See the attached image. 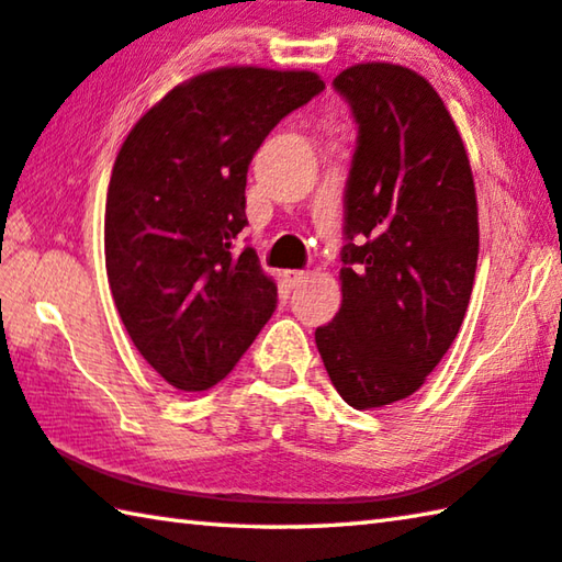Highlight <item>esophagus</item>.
<instances>
[{
  "label": "esophagus",
  "mask_w": 562,
  "mask_h": 562,
  "mask_svg": "<svg viewBox=\"0 0 562 562\" xmlns=\"http://www.w3.org/2000/svg\"><path fill=\"white\" fill-rule=\"evenodd\" d=\"M281 279H283V283H286L289 289H299L301 283L308 279V271H301V269H289V271H283V273H281Z\"/></svg>",
  "instance_id": "1"
}]
</instances>
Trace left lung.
Returning a JSON list of instances; mask_svg holds the SVG:
<instances>
[{
  "label": "left lung",
  "instance_id": "8db88e82",
  "mask_svg": "<svg viewBox=\"0 0 562 562\" xmlns=\"http://www.w3.org/2000/svg\"><path fill=\"white\" fill-rule=\"evenodd\" d=\"M358 123L342 224V303L316 346L356 409L409 397L464 323L479 261L474 177L427 78L358 64L333 78Z\"/></svg>",
  "mask_w": 562,
  "mask_h": 562
}]
</instances>
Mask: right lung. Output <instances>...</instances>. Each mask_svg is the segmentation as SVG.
Wrapping results in <instances>:
<instances>
[{"label": "right lung", "instance_id": "right-lung-1", "mask_svg": "<svg viewBox=\"0 0 562 562\" xmlns=\"http://www.w3.org/2000/svg\"><path fill=\"white\" fill-rule=\"evenodd\" d=\"M323 88L311 71L216 68L172 88L115 157L108 283L133 346L177 390L224 380L276 311V283L236 241L246 172L281 117Z\"/></svg>", "mask_w": 562, "mask_h": 562}]
</instances>
